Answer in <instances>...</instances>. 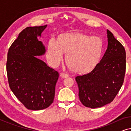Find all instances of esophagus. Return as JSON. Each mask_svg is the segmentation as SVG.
Instances as JSON below:
<instances>
[{"label":"esophagus","mask_w":131,"mask_h":131,"mask_svg":"<svg viewBox=\"0 0 131 131\" xmlns=\"http://www.w3.org/2000/svg\"><path fill=\"white\" fill-rule=\"evenodd\" d=\"M60 76H61L62 78H66L69 76V74H67V73H62L60 74Z\"/></svg>","instance_id":"34e87169"}]
</instances>
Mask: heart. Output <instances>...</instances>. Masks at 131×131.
Segmentation results:
<instances>
[{
  "label": "heart",
  "instance_id": "b5f03b06",
  "mask_svg": "<svg viewBox=\"0 0 131 131\" xmlns=\"http://www.w3.org/2000/svg\"><path fill=\"white\" fill-rule=\"evenodd\" d=\"M103 42L98 36L79 33H66L60 36L58 42L51 38L48 42L46 58L53 67L60 65L66 53V63L70 69L78 73L92 70L99 61Z\"/></svg>",
  "mask_w": 131,
  "mask_h": 131
}]
</instances>
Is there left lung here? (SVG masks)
Returning <instances> with one entry per match:
<instances>
[{"mask_svg": "<svg viewBox=\"0 0 131 131\" xmlns=\"http://www.w3.org/2000/svg\"><path fill=\"white\" fill-rule=\"evenodd\" d=\"M107 48L92 71L78 76L80 101L85 107L95 108L110 103L119 92L126 71V52L122 45L107 30Z\"/></svg>", "mask_w": 131, "mask_h": 131, "instance_id": "8db88e82", "label": "left lung"}]
</instances>
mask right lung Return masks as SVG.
<instances>
[{"label": "right lung", "instance_id": "1", "mask_svg": "<svg viewBox=\"0 0 131 131\" xmlns=\"http://www.w3.org/2000/svg\"><path fill=\"white\" fill-rule=\"evenodd\" d=\"M47 27H28L9 48L6 62L9 85L27 108L40 110L53 103L59 74L37 57L43 55L45 46L37 37Z\"/></svg>", "mask_w": 131, "mask_h": 131}]
</instances>
